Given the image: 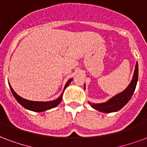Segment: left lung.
<instances>
[{"label": "left lung", "mask_w": 147, "mask_h": 147, "mask_svg": "<svg viewBox=\"0 0 147 147\" xmlns=\"http://www.w3.org/2000/svg\"><path fill=\"white\" fill-rule=\"evenodd\" d=\"M138 74H139V70H138V63L136 62L133 77H132V80L127 88H125L122 92H120L119 94H118L109 99V101L103 102V103L96 104L91 103L90 101H88L90 106L98 111H101V112H105V113L115 112V111H119L122 109L129 102L135 91L138 81ZM84 89H85V85H84Z\"/></svg>", "instance_id": "8db88e82"}]
</instances>
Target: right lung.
Here are the masks:
<instances>
[{
    "instance_id": "1",
    "label": "right lung",
    "mask_w": 147,
    "mask_h": 147,
    "mask_svg": "<svg viewBox=\"0 0 147 147\" xmlns=\"http://www.w3.org/2000/svg\"><path fill=\"white\" fill-rule=\"evenodd\" d=\"M73 79H69L65 84L64 89H63V91L67 88V87L69 84V83L71 82V80ZM10 89L11 90V93L13 94V95L15 98V99L17 100V101L18 103L22 105L25 109H28V110H30V111H36V112H42V111H46V110H49V109H53L55 107H57L58 105H59L62 101V98H63V91L62 92V94H60L58 98H57L56 100H53V101H29V100H27V99H25L20 97L18 94L15 93V91L13 90V88H11V86L9 84Z\"/></svg>"
}]
</instances>
